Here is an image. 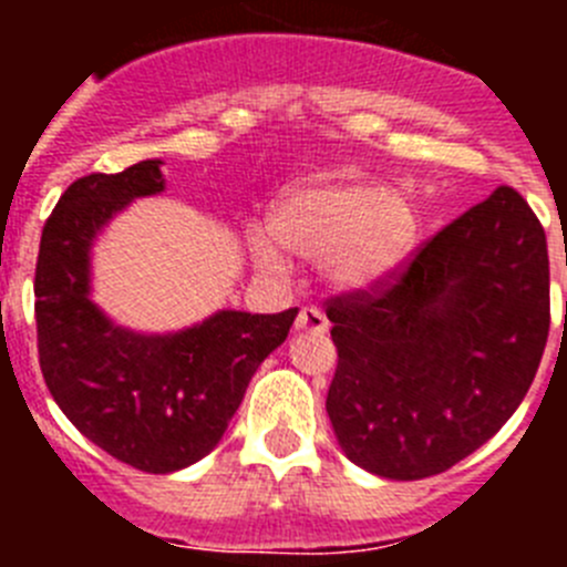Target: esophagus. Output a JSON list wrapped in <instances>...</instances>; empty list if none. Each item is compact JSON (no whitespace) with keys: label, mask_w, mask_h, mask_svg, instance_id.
<instances>
[{"label":"esophagus","mask_w":567,"mask_h":567,"mask_svg":"<svg viewBox=\"0 0 567 567\" xmlns=\"http://www.w3.org/2000/svg\"><path fill=\"white\" fill-rule=\"evenodd\" d=\"M295 329H298V332H307V334H323V332H329V320H327V315L320 312V309L303 307L298 312V320H295Z\"/></svg>","instance_id":"obj_1"}]
</instances>
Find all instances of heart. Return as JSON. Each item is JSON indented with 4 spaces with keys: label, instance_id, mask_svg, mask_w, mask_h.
Masks as SVG:
<instances>
[{
    "label": "heart",
    "instance_id": "b5f03b06",
    "mask_svg": "<svg viewBox=\"0 0 567 567\" xmlns=\"http://www.w3.org/2000/svg\"><path fill=\"white\" fill-rule=\"evenodd\" d=\"M420 218L400 189L346 173H320L289 184L272 202L267 229H249V255L280 272L287 256L320 260L340 292L383 287L417 247Z\"/></svg>",
    "mask_w": 567,
    "mask_h": 567
}]
</instances>
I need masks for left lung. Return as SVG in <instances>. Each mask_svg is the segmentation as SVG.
Segmentation results:
<instances>
[{
    "label": "left lung",
    "mask_w": 567,
    "mask_h": 567,
    "mask_svg": "<svg viewBox=\"0 0 567 567\" xmlns=\"http://www.w3.org/2000/svg\"><path fill=\"white\" fill-rule=\"evenodd\" d=\"M327 412L354 465L423 480L517 412L550 327L548 244L523 195L494 193L440 229L398 284L329 303Z\"/></svg>",
    "instance_id": "1"
}]
</instances>
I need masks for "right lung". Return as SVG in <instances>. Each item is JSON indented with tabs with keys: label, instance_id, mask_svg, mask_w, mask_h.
Segmentation results:
<instances>
[{
	"label": "right lung",
	"instance_id": "add662e5",
	"mask_svg": "<svg viewBox=\"0 0 567 567\" xmlns=\"http://www.w3.org/2000/svg\"><path fill=\"white\" fill-rule=\"evenodd\" d=\"M162 158L70 184L42 229L37 329L44 383L64 417L110 457L173 474L221 443L258 365L287 340L298 309H218L175 332L115 323L93 300V247L135 198L167 189Z\"/></svg>",
	"mask_w": 567,
	"mask_h": 567
}]
</instances>
